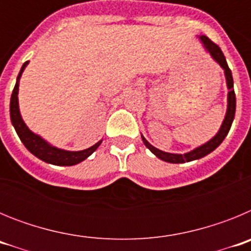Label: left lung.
Here are the masks:
<instances>
[{
	"instance_id": "8db88e82",
	"label": "left lung",
	"mask_w": 251,
	"mask_h": 251,
	"mask_svg": "<svg viewBox=\"0 0 251 251\" xmlns=\"http://www.w3.org/2000/svg\"><path fill=\"white\" fill-rule=\"evenodd\" d=\"M200 37V41L202 43L203 48L206 49L208 54L211 55L212 59L216 61L221 68L224 69V74L226 77V85H227V109H226L225 118H224L223 124H221L220 129L216 133V136L212 137L208 142H206L205 145L200 146V147L195 148V150L190 151L187 153H183V154H179V153H168L163 152V151L158 150V148L153 147L150 142L142 136V141L145 143L146 147L151 151V152L154 154V156L158 157L159 159L165 162H170V163H185V162H191L195 159H200L202 157L207 156L208 153H211L212 151L216 150L219 146L223 143V141L225 139V137L227 136L230 128H231L232 121H234L235 117V109H236V98H235V92H234V80H232V74L231 70L229 69V65L226 63V59L224 56L223 51L216 44H214L211 40L208 39L207 36H199Z\"/></svg>"
}]
</instances>
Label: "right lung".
Listing matches in <instances>:
<instances>
[{"mask_svg": "<svg viewBox=\"0 0 251 251\" xmlns=\"http://www.w3.org/2000/svg\"><path fill=\"white\" fill-rule=\"evenodd\" d=\"M28 61H26L22 65L21 70H20L19 75H17L16 85L13 88L12 95H11V101H10V117L12 126L15 127L17 136L20 137L21 142L24 143L26 148L30 151L34 156L40 158L41 161L46 162V163H51L55 166H74L83 162L88 157L94 152L97 148L100 146L101 141L97 142L94 146L86 148L83 151H65L61 148L54 147L51 146L49 142L45 139L41 138L39 134H35L32 130L28 129V127L25 124L24 119L21 117L19 108V85H20V77H21L22 73L27 66Z\"/></svg>", "mask_w": 251, "mask_h": 251, "instance_id": "add662e5", "label": "right lung"}]
</instances>
